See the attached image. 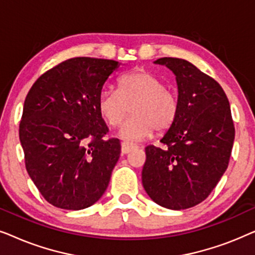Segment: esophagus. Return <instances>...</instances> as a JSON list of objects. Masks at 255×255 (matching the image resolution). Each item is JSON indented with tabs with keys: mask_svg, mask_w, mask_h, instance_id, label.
I'll return each mask as SVG.
<instances>
[{
	"mask_svg": "<svg viewBox=\"0 0 255 255\" xmlns=\"http://www.w3.org/2000/svg\"><path fill=\"white\" fill-rule=\"evenodd\" d=\"M138 146H135L133 144H128L127 141H123L122 142V153H123V154H128V153L133 151V149H135Z\"/></svg>",
	"mask_w": 255,
	"mask_h": 255,
	"instance_id": "1",
	"label": "esophagus"
}]
</instances>
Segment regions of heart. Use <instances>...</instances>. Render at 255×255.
<instances>
[{"label": "heart", "instance_id": "obj_1", "mask_svg": "<svg viewBox=\"0 0 255 255\" xmlns=\"http://www.w3.org/2000/svg\"><path fill=\"white\" fill-rule=\"evenodd\" d=\"M122 125L118 137L127 141H140L156 132H166L175 123L180 111L179 97L167 89L159 76L147 71H137L122 76L118 90L104 88L97 99L101 117L111 128Z\"/></svg>", "mask_w": 255, "mask_h": 255}]
</instances>
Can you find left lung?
Instances as JSON below:
<instances>
[{"mask_svg": "<svg viewBox=\"0 0 255 255\" xmlns=\"http://www.w3.org/2000/svg\"><path fill=\"white\" fill-rule=\"evenodd\" d=\"M175 75L180 111L160 139L166 148L148 145L141 180L152 201L183 210L207 198L228 168L235 140L231 109L217 81L189 61L160 58Z\"/></svg>", "mask_w": 255, "mask_h": 255, "instance_id": "8db88e82", "label": "left lung"}]
</instances>
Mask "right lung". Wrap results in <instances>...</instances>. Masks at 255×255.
Returning <instances> with one entry per match:
<instances>
[{"instance_id":"1","label":"right lung","mask_w":255,"mask_h":255,"mask_svg":"<svg viewBox=\"0 0 255 255\" xmlns=\"http://www.w3.org/2000/svg\"><path fill=\"white\" fill-rule=\"evenodd\" d=\"M115 60L68 59L44 73L27 93L19 124L27 173L45 200L66 210L96 203L120 159L116 138L103 139L97 99Z\"/></svg>"}]
</instances>
